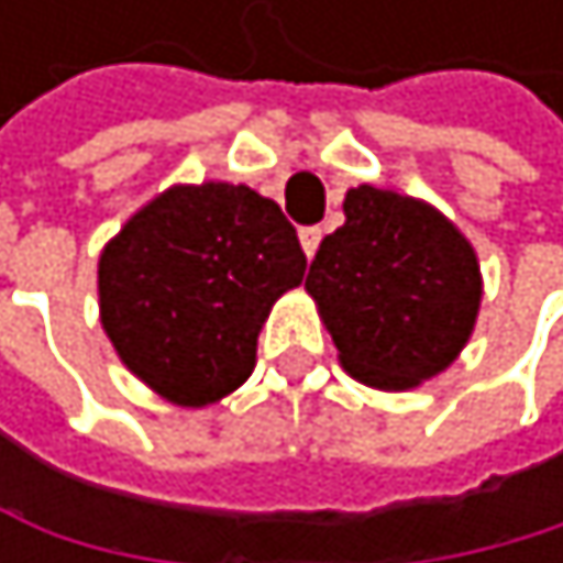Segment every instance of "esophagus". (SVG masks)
Segmentation results:
<instances>
[{
	"label": "esophagus",
	"instance_id": "esophagus-1",
	"mask_svg": "<svg viewBox=\"0 0 563 563\" xmlns=\"http://www.w3.org/2000/svg\"><path fill=\"white\" fill-rule=\"evenodd\" d=\"M320 229L317 225H307V229H300V246H303V253H307V260H313V253H317V246H320Z\"/></svg>",
	"mask_w": 563,
	"mask_h": 563
}]
</instances>
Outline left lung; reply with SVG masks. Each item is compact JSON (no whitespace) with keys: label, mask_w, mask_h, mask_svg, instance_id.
Listing matches in <instances>:
<instances>
[{"label":"left lung","mask_w":563,"mask_h":563,"mask_svg":"<svg viewBox=\"0 0 563 563\" xmlns=\"http://www.w3.org/2000/svg\"><path fill=\"white\" fill-rule=\"evenodd\" d=\"M344 372L382 391L416 388L466 347L483 276L466 235L439 209L388 188L357 185L344 225L307 273Z\"/></svg>","instance_id":"obj_1"}]
</instances>
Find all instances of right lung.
I'll use <instances>...</instances> for the list:
<instances>
[{
  "label": "right lung",
  "instance_id": "add662e5",
  "mask_svg": "<svg viewBox=\"0 0 563 563\" xmlns=\"http://www.w3.org/2000/svg\"><path fill=\"white\" fill-rule=\"evenodd\" d=\"M303 269L297 229L273 199L229 181L175 185L103 246L100 323L151 391L202 408L253 375L269 307Z\"/></svg>",
  "mask_w": 563,
  "mask_h": 563
}]
</instances>
